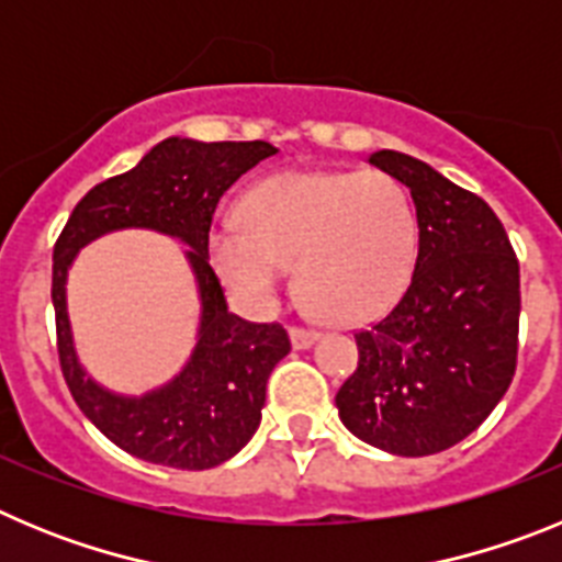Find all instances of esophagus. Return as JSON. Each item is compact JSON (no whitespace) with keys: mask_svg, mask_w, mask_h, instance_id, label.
Returning <instances> with one entry per match:
<instances>
[{"mask_svg":"<svg viewBox=\"0 0 562 562\" xmlns=\"http://www.w3.org/2000/svg\"><path fill=\"white\" fill-rule=\"evenodd\" d=\"M290 340H292V349H310L312 342L317 340V331L297 329V326H292V329H290Z\"/></svg>","mask_w":562,"mask_h":562,"instance_id":"esophagus-1","label":"esophagus"}]
</instances>
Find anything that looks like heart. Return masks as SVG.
Listing matches in <instances>:
<instances>
[{
    "label": "heart",
    "mask_w": 562,
    "mask_h": 562,
    "mask_svg": "<svg viewBox=\"0 0 562 562\" xmlns=\"http://www.w3.org/2000/svg\"><path fill=\"white\" fill-rule=\"evenodd\" d=\"M238 216L213 227L207 258L252 306H270L295 267L297 295L321 321L366 324L400 301L414 272V211L389 173H272L241 196Z\"/></svg>",
    "instance_id": "1"
}]
</instances>
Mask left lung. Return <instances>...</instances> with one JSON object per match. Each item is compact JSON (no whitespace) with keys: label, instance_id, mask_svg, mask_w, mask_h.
<instances>
[{"label":"left lung","instance_id":"1","mask_svg":"<svg viewBox=\"0 0 562 562\" xmlns=\"http://www.w3.org/2000/svg\"><path fill=\"white\" fill-rule=\"evenodd\" d=\"M369 162L411 191L419 252L400 304L355 335L360 362L337 414L371 448L434 456L473 434L513 382L518 258L493 207L428 162L394 148Z\"/></svg>","mask_w":562,"mask_h":562}]
</instances>
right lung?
I'll return each mask as SVG.
<instances>
[{
	"instance_id": "right-lung-1",
	"label": "right lung",
	"mask_w": 562,
	"mask_h": 562,
	"mask_svg": "<svg viewBox=\"0 0 562 562\" xmlns=\"http://www.w3.org/2000/svg\"><path fill=\"white\" fill-rule=\"evenodd\" d=\"M278 154L265 140L202 143L168 137L132 171L101 182L69 216L53 250V306L58 357L78 408L126 453L177 470H211L233 459L261 425L267 380L290 355L278 324H250L227 310L225 290L207 261V233L222 193ZM114 229H154L189 247L201 326L192 357L168 383L146 395H121L82 369L66 312V278L77 252Z\"/></svg>"
}]
</instances>
